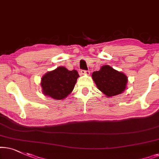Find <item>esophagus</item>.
Returning <instances> with one entry per match:
<instances>
[{
	"label": "esophagus",
	"instance_id": "esophagus-1",
	"mask_svg": "<svg viewBox=\"0 0 159 159\" xmlns=\"http://www.w3.org/2000/svg\"><path fill=\"white\" fill-rule=\"evenodd\" d=\"M89 73H90L89 70H81L80 71V74H81V75H84V74H86V75H89Z\"/></svg>",
	"mask_w": 159,
	"mask_h": 159
}]
</instances>
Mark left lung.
<instances>
[{
    "instance_id": "8db88e82",
    "label": "left lung",
    "mask_w": 159,
    "mask_h": 159,
    "mask_svg": "<svg viewBox=\"0 0 159 159\" xmlns=\"http://www.w3.org/2000/svg\"><path fill=\"white\" fill-rule=\"evenodd\" d=\"M92 78L98 89L107 97L116 96L125 90L127 77L125 74L104 65L98 71L92 73Z\"/></svg>"
}]
</instances>
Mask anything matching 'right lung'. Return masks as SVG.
Returning a JSON list of instances; mask_svg holds the SVG:
<instances>
[{
    "mask_svg": "<svg viewBox=\"0 0 159 159\" xmlns=\"http://www.w3.org/2000/svg\"><path fill=\"white\" fill-rule=\"evenodd\" d=\"M78 76L77 70H68L64 67L48 72L41 79L43 94L55 99L65 98L73 91Z\"/></svg>",
    "mask_w": 159,
    "mask_h": 159,
    "instance_id": "obj_1",
    "label": "right lung"
}]
</instances>
